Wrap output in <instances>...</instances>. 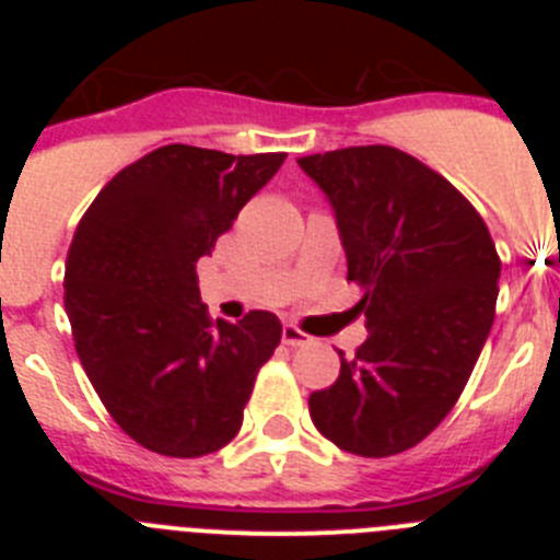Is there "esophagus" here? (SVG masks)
<instances>
[{
    "label": "esophagus",
    "instance_id": "obj_1",
    "mask_svg": "<svg viewBox=\"0 0 560 560\" xmlns=\"http://www.w3.org/2000/svg\"><path fill=\"white\" fill-rule=\"evenodd\" d=\"M283 341L289 345V348H303V345H308L311 336H305L303 330L294 328V325H285L283 328Z\"/></svg>",
    "mask_w": 560,
    "mask_h": 560
}]
</instances>
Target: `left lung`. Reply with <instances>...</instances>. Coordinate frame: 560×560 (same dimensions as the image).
Here are the masks:
<instances>
[{"instance_id":"1","label":"left lung","mask_w":560,"mask_h":560,"mask_svg":"<svg viewBox=\"0 0 560 560\" xmlns=\"http://www.w3.org/2000/svg\"><path fill=\"white\" fill-rule=\"evenodd\" d=\"M334 210L355 308L370 336L339 378L308 398L341 452L393 457L452 412L491 334L499 257L463 192L409 153L355 145L303 156Z\"/></svg>"}]
</instances>
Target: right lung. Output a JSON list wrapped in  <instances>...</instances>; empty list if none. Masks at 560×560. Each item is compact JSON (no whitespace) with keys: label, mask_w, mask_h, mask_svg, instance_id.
I'll list each match as a JSON object with an SVG mask.
<instances>
[{"label":"right lung","mask_w":560,"mask_h":560,"mask_svg":"<svg viewBox=\"0 0 560 560\" xmlns=\"http://www.w3.org/2000/svg\"><path fill=\"white\" fill-rule=\"evenodd\" d=\"M283 160L156 148L117 173L78 224L63 277L78 359L122 432L151 452L226 446L280 345L269 311L210 323L196 264Z\"/></svg>","instance_id":"add662e5"}]
</instances>
